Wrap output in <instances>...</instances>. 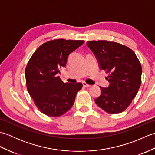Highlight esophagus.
I'll use <instances>...</instances> for the list:
<instances>
[{"mask_svg":"<svg viewBox=\"0 0 155 155\" xmlns=\"http://www.w3.org/2000/svg\"><path fill=\"white\" fill-rule=\"evenodd\" d=\"M83 87H91L90 84H88L87 83H85V82H83Z\"/></svg>","mask_w":155,"mask_h":155,"instance_id":"obj_1","label":"esophagus"}]
</instances>
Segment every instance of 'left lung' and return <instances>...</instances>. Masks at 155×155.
<instances>
[{
	"mask_svg": "<svg viewBox=\"0 0 155 155\" xmlns=\"http://www.w3.org/2000/svg\"><path fill=\"white\" fill-rule=\"evenodd\" d=\"M87 44L97 57L100 68L108 74L109 85L100 87L101 94L95 103L108 113H120L129 106L140 87V62L130 48L118 42L92 41Z\"/></svg>",
	"mask_w": 155,
	"mask_h": 155,
	"instance_id": "obj_1",
	"label": "left lung"
}]
</instances>
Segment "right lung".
<instances>
[{"label":"right lung","instance_id":"right-lung-1","mask_svg":"<svg viewBox=\"0 0 155 155\" xmlns=\"http://www.w3.org/2000/svg\"><path fill=\"white\" fill-rule=\"evenodd\" d=\"M84 41L55 39L39 47L25 68L28 93L41 113L48 117H59L73 105L81 83H64L58 76L67 64L68 55Z\"/></svg>","mask_w":155,"mask_h":155}]
</instances>
